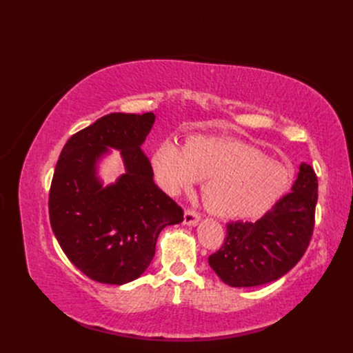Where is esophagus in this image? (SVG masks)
I'll return each mask as SVG.
<instances>
[{"label":"esophagus","instance_id":"34e87169","mask_svg":"<svg viewBox=\"0 0 353 353\" xmlns=\"http://www.w3.org/2000/svg\"><path fill=\"white\" fill-rule=\"evenodd\" d=\"M200 221V213L193 210V209H187L184 213V223L185 225H197V222Z\"/></svg>","mask_w":353,"mask_h":353}]
</instances>
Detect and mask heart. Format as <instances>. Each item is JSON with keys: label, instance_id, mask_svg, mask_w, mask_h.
Masks as SVG:
<instances>
[{"label": "heart", "instance_id": "b5f03b06", "mask_svg": "<svg viewBox=\"0 0 353 353\" xmlns=\"http://www.w3.org/2000/svg\"><path fill=\"white\" fill-rule=\"evenodd\" d=\"M152 168L159 185L170 196L206 181L203 199L222 218L261 216L290 187L284 165L234 138L193 137L185 148L166 140L154 148Z\"/></svg>", "mask_w": 353, "mask_h": 353}]
</instances>
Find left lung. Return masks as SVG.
Instances as JSON below:
<instances>
[{
  "label": "left lung",
  "instance_id": "1",
  "mask_svg": "<svg viewBox=\"0 0 353 353\" xmlns=\"http://www.w3.org/2000/svg\"><path fill=\"white\" fill-rule=\"evenodd\" d=\"M318 179L302 163L292 193L254 222L227 223L222 248L209 256L210 268L231 287L262 285L281 279L302 259L315 225Z\"/></svg>",
  "mask_w": 353,
  "mask_h": 353
}]
</instances>
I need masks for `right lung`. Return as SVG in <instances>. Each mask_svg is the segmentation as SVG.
Wrapping results in <instances>:
<instances>
[{
  "instance_id": "add662e5",
  "label": "right lung",
  "mask_w": 353,
  "mask_h": 353,
  "mask_svg": "<svg viewBox=\"0 0 353 353\" xmlns=\"http://www.w3.org/2000/svg\"><path fill=\"white\" fill-rule=\"evenodd\" d=\"M150 113H110L73 134L51 181L52 232L69 261L91 280L122 285L152 263L160 231L184 221V210L153 181L141 145L152 131ZM121 150L125 174L103 188L98 159Z\"/></svg>"
}]
</instances>
